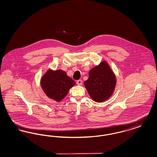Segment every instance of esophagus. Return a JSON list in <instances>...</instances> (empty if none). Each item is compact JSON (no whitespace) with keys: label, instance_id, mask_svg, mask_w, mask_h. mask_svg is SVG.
Wrapping results in <instances>:
<instances>
[{"label":"esophagus","instance_id":"obj_1","mask_svg":"<svg viewBox=\"0 0 157 157\" xmlns=\"http://www.w3.org/2000/svg\"><path fill=\"white\" fill-rule=\"evenodd\" d=\"M76 83H77L78 85H81L82 83V80H81V79L78 80V81H76Z\"/></svg>","mask_w":157,"mask_h":157}]
</instances>
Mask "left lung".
Wrapping results in <instances>:
<instances>
[{
	"mask_svg": "<svg viewBox=\"0 0 157 157\" xmlns=\"http://www.w3.org/2000/svg\"><path fill=\"white\" fill-rule=\"evenodd\" d=\"M116 85L115 74L106 62L92 69L84 85L92 99L102 102L112 95Z\"/></svg>",
	"mask_w": 157,
	"mask_h": 157,
	"instance_id": "left-lung-1",
	"label": "left lung"
}]
</instances>
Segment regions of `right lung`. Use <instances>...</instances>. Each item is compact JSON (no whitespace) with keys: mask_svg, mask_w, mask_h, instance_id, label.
<instances>
[{"mask_svg":"<svg viewBox=\"0 0 157 157\" xmlns=\"http://www.w3.org/2000/svg\"><path fill=\"white\" fill-rule=\"evenodd\" d=\"M41 86L46 95L51 99L60 101L75 84L72 78L62 70H48L41 79Z\"/></svg>","mask_w":157,"mask_h":157,"instance_id":"1","label":"right lung"}]
</instances>
